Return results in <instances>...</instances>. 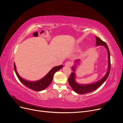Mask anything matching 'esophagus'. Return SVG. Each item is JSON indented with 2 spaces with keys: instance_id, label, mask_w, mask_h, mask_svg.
<instances>
[{
  "instance_id": "1",
  "label": "esophagus",
  "mask_w": 123,
  "mask_h": 123,
  "mask_svg": "<svg viewBox=\"0 0 123 123\" xmlns=\"http://www.w3.org/2000/svg\"><path fill=\"white\" fill-rule=\"evenodd\" d=\"M65 65L66 66H67V67H71L72 65V63L71 62H66Z\"/></svg>"
}]
</instances>
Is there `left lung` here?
Listing matches in <instances>:
<instances>
[{"label":"left lung","mask_w":123,"mask_h":123,"mask_svg":"<svg viewBox=\"0 0 123 123\" xmlns=\"http://www.w3.org/2000/svg\"><path fill=\"white\" fill-rule=\"evenodd\" d=\"M95 38L96 39V45L97 46L98 45L104 46L106 48V49L107 50L108 62H109V63H108L107 72L104 78H102L101 80L95 83H92V84H84V85L79 84H78V83H77L75 81L76 74H75V67L76 65L75 64V66L73 67L72 68V70L74 72L71 73L70 77L68 78V81L70 86L73 89V90L75 92L78 93V94H85V93H89L96 90L97 88H98L101 85H102L103 83L105 81V80L107 79L108 76H109L110 74V72L111 70V60H110V53L109 49L108 48V46L105 42L102 41L99 37H98L97 36H95ZM79 62V60H76L75 62L77 63H78Z\"/></svg>","instance_id":"left-lung-1"}]
</instances>
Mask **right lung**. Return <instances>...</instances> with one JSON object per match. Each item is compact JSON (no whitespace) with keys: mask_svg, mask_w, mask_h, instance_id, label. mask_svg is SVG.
I'll return each mask as SVG.
<instances>
[{"mask_svg":"<svg viewBox=\"0 0 123 123\" xmlns=\"http://www.w3.org/2000/svg\"><path fill=\"white\" fill-rule=\"evenodd\" d=\"M14 69L16 75L19 79V80L23 84L27 87L30 89L36 91H40L44 90L51 83L54 74L55 72L60 70L63 67L62 65H60L56 66L53 68L52 69L48 72L47 74L44 77L41 79L37 81H29L24 79L23 78L21 77L18 74V73L16 70V67L15 63H14Z\"/></svg>","mask_w":123,"mask_h":123,"instance_id":"add662e5","label":"right lung"}]
</instances>
